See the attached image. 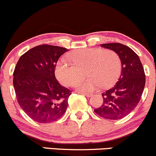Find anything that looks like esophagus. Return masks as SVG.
I'll return each instance as SVG.
<instances>
[{
	"mask_svg": "<svg viewBox=\"0 0 156 156\" xmlns=\"http://www.w3.org/2000/svg\"><path fill=\"white\" fill-rule=\"evenodd\" d=\"M81 94H82V95H83V96H87V97H90V96H92L91 93H81Z\"/></svg>",
	"mask_w": 156,
	"mask_h": 156,
	"instance_id": "obj_1",
	"label": "esophagus"
}]
</instances>
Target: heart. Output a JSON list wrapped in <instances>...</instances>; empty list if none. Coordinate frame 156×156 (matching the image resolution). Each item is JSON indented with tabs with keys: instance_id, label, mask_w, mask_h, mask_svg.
Instances as JSON below:
<instances>
[{
	"instance_id": "heart-1",
	"label": "heart",
	"mask_w": 156,
	"mask_h": 156,
	"mask_svg": "<svg viewBox=\"0 0 156 156\" xmlns=\"http://www.w3.org/2000/svg\"><path fill=\"white\" fill-rule=\"evenodd\" d=\"M121 71V60L112 49L81 48L62 57L55 66V74L65 87L76 84L85 74L89 78L76 85L78 90L90 92L101 86L108 87L115 82Z\"/></svg>"
}]
</instances>
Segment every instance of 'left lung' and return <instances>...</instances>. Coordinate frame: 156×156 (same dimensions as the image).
<instances>
[{
    "label": "left lung",
    "mask_w": 156,
    "mask_h": 156,
    "mask_svg": "<svg viewBox=\"0 0 156 156\" xmlns=\"http://www.w3.org/2000/svg\"><path fill=\"white\" fill-rule=\"evenodd\" d=\"M101 46L117 52L122 70L117 83L101 94L102 105L94 111L105 119L117 120L130 114L139 103L145 86V73L139 57L129 47L118 42Z\"/></svg>",
    "instance_id": "left-lung-1"
}]
</instances>
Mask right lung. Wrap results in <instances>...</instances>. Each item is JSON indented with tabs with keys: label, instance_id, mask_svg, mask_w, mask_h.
Returning <instances> with one entry per match:
<instances>
[{
	"label": "right lung",
	"instance_id": "right-lung-1",
	"mask_svg": "<svg viewBox=\"0 0 156 156\" xmlns=\"http://www.w3.org/2000/svg\"><path fill=\"white\" fill-rule=\"evenodd\" d=\"M68 49L40 45L19 58L13 73V86L22 109L31 119L48 123L60 119L68 107L72 91L61 86L55 66Z\"/></svg>",
	"mask_w": 156,
	"mask_h": 156
}]
</instances>
